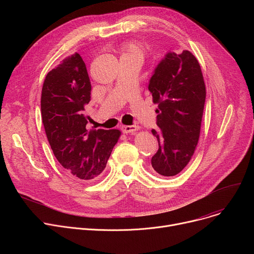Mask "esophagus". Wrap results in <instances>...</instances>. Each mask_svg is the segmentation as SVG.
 <instances>
[{
  "mask_svg": "<svg viewBox=\"0 0 254 254\" xmlns=\"http://www.w3.org/2000/svg\"><path fill=\"white\" fill-rule=\"evenodd\" d=\"M139 129L138 126H123L122 130L124 134H129V132H135Z\"/></svg>",
  "mask_w": 254,
  "mask_h": 254,
  "instance_id": "obj_1",
  "label": "esophagus"
}]
</instances>
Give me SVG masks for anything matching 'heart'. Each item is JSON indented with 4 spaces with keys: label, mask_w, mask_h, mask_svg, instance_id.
Returning <instances> with one entry per match:
<instances>
[{
    "label": "heart",
    "mask_w": 254,
    "mask_h": 254,
    "mask_svg": "<svg viewBox=\"0 0 254 254\" xmlns=\"http://www.w3.org/2000/svg\"><path fill=\"white\" fill-rule=\"evenodd\" d=\"M146 47L135 41H129V42H125L122 45L118 47V52L120 53V59H140L144 60V57L146 55Z\"/></svg>",
    "instance_id": "1"
}]
</instances>
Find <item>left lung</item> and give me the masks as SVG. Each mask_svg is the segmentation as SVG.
I'll list each match as a JSON object with an SVG mask.
<instances>
[{"label":"left lung","instance_id":"obj_1","mask_svg":"<svg viewBox=\"0 0 254 254\" xmlns=\"http://www.w3.org/2000/svg\"><path fill=\"white\" fill-rule=\"evenodd\" d=\"M152 101L158 105V150L151 158L157 174L175 176L188 166L201 131L206 86L201 65L192 53L169 52L149 81Z\"/></svg>","mask_w":254,"mask_h":254}]
</instances>
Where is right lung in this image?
<instances>
[{"label": "right lung", "instance_id": "right-lung-1", "mask_svg": "<svg viewBox=\"0 0 254 254\" xmlns=\"http://www.w3.org/2000/svg\"><path fill=\"white\" fill-rule=\"evenodd\" d=\"M91 84L79 53L65 58L45 77L41 115L46 136L59 163L82 180L101 175L122 131L87 130L84 110Z\"/></svg>", "mask_w": 254, "mask_h": 254}]
</instances>
